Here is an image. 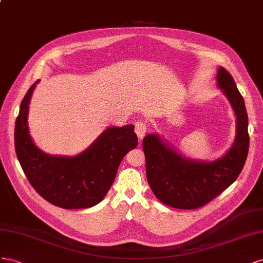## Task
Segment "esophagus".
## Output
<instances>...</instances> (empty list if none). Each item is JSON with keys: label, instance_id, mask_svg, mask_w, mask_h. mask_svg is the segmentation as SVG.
Segmentation results:
<instances>
[{"label": "esophagus", "instance_id": "obj_1", "mask_svg": "<svg viewBox=\"0 0 263 263\" xmlns=\"http://www.w3.org/2000/svg\"><path fill=\"white\" fill-rule=\"evenodd\" d=\"M134 131H136L139 140L141 141L142 139L144 138L145 133H146V124L144 122H141V121L137 122L136 123V129H134Z\"/></svg>", "mask_w": 263, "mask_h": 263}]
</instances>
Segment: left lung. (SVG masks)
Segmentation results:
<instances>
[{"label":"left lung","instance_id":"8db88e82","mask_svg":"<svg viewBox=\"0 0 263 263\" xmlns=\"http://www.w3.org/2000/svg\"><path fill=\"white\" fill-rule=\"evenodd\" d=\"M216 80L236 116V138L226 154L212 162L192 160L159 134H147L143 139L147 182L156 198L167 206L178 209L204 206L228 189L242 171L249 149L245 101L234 78L223 67L217 70Z\"/></svg>","mask_w":263,"mask_h":263}]
</instances>
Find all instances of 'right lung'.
Segmentation results:
<instances>
[{"instance_id": "1", "label": "right lung", "mask_w": 263, "mask_h": 263, "mask_svg": "<svg viewBox=\"0 0 263 263\" xmlns=\"http://www.w3.org/2000/svg\"><path fill=\"white\" fill-rule=\"evenodd\" d=\"M39 82L22 100L15 122V152L21 166L35 191L52 205L80 209L99 204L114 183L122 159L138 145L134 125L107 127L74 156L45 153L35 145L27 124L28 104Z\"/></svg>"}]
</instances>
